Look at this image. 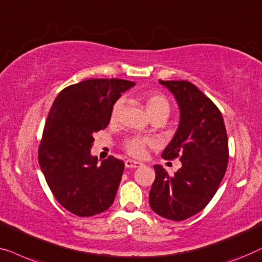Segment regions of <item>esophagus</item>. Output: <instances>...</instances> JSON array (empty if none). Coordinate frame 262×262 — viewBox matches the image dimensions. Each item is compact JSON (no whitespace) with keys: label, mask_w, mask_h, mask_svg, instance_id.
Masks as SVG:
<instances>
[{"label":"esophagus","mask_w":262,"mask_h":262,"mask_svg":"<svg viewBox=\"0 0 262 262\" xmlns=\"http://www.w3.org/2000/svg\"><path fill=\"white\" fill-rule=\"evenodd\" d=\"M124 165H126V167H128V168H136V167L142 166L143 164H142V163H140V161L128 159V160L124 161Z\"/></svg>","instance_id":"1"}]
</instances>
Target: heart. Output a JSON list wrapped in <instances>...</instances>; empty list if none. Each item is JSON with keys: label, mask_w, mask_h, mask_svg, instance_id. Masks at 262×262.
I'll return each instance as SVG.
<instances>
[{"label": "heart", "mask_w": 262, "mask_h": 262, "mask_svg": "<svg viewBox=\"0 0 262 262\" xmlns=\"http://www.w3.org/2000/svg\"><path fill=\"white\" fill-rule=\"evenodd\" d=\"M123 99L120 98L114 103L112 112H110V119L112 121H116L119 119L120 112L122 109ZM146 106L147 112L150 115V117L158 116V115H167L171 110L169 103L167 98L164 95L150 93L146 96ZM150 141L147 138H142V136H133V138L128 139L124 141L123 147L128 154L133 157H142L145 153L146 146L149 145Z\"/></svg>", "instance_id": "1"}]
</instances>
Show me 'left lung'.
<instances>
[{
  "instance_id": "1",
  "label": "left lung",
  "mask_w": 262,
  "mask_h": 262,
  "mask_svg": "<svg viewBox=\"0 0 262 262\" xmlns=\"http://www.w3.org/2000/svg\"><path fill=\"white\" fill-rule=\"evenodd\" d=\"M159 82L174 95L180 110L178 129L161 157L179 158L182 167L168 176L154 165L149 205L161 217L184 221L215 196L228 166V136L220 109L196 85L187 80Z\"/></svg>"
}]
</instances>
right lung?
<instances>
[{
	"mask_svg": "<svg viewBox=\"0 0 262 262\" xmlns=\"http://www.w3.org/2000/svg\"><path fill=\"white\" fill-rule=\"evenodd\" d=\"M134 84L117 78L83 80L61 90L50 110L39 165L56 200L77 216L97 215L115 200L123 161L109 157L99 165L90 149L95 133L109 124L114 103Z\"/></svg>",
	"mask_w": 262,
	"mask_h": 262,
	"instance_id": "obj_1",
	"label": "right lung"
}]
</instances>
